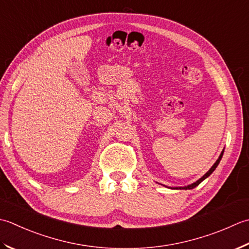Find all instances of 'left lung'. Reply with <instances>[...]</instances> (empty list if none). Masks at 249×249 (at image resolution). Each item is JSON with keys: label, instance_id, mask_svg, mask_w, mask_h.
<instances>
[{"label": "left lung", "instance_id": "1", "mask_svg": "<svg viewBox=\"0 0 249 249\" xmlns=\"http://www.w3.org/2000/svg\"><path fill=\"white\" fill-rule=\"evenodd\" d=\"M224 151H225V149L221 151V154H220V156H219V158H218V159L216 160L215 163L213 164V166L211 167V169H210L209 171H207L206 173L201 177V178H199V179H197V180H196V181H195V182H192V184H190V185H188V186H185V187H171V189H177V190H178V189H179V190H182V189H184V190H187V189H194V188H196V186H199L203 180H204L205 178H207V177H209V176L213 173V172L215 171V169H216V167L218 166V164H219V162H220V160H221V158H222V155H224Z\"/></svg>", "mask_w": 249, "mask_h": 249}]
</instances>
